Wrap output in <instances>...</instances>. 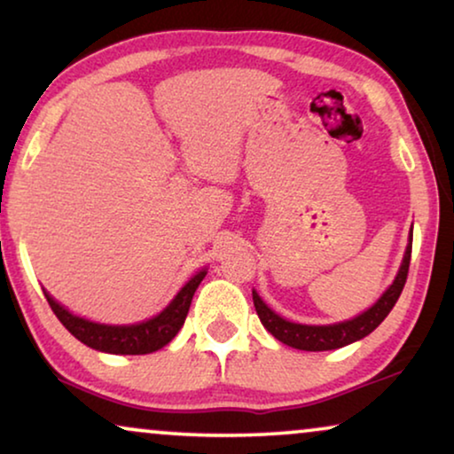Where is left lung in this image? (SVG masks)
Instances as JSON below:
<instances>
[{
	"instance_id": "1",
	"label": "left lung",
	"mask_w": 454,
	"mask_h": 454,
	"mask_svg": "<svg viewBox=\"0 0 454 454\" xmlns=\"http://www.w3.org/2000/svg\"><path fill=\"white\" fill-rule=\"evenodd\" d=\"M411 241L413 235H409L405 256H403L401 269L396 272L393 285L384 291L380 300H378L374 306L356 316V318L322 326L297 325V322H289L281 318L277 312H272V309L262 301V297H260L256 291H252L254 308H256L260 322H262L264 328L272 334V337L278 339L285 345L294 347V349L301 351H331L368 337V334L390 314V309L395 308L396 300H399L403 287H405L409 262H411Z\"/></svg>"
}]
</instances>
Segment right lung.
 I'll return each instance as SVG.
<instances>
[{"label": "right lung", "instance_id": "1", "mask_svg": "<svg viewBox=\"0 0 454 454\" xmlns=\"http://www.w3.org/2000/svg\"><path fill=\"white\" fill-rule=\"evenodd\" d=\"M207 277V269L196 272L188 283L179 289L173 301L163 312L151 320L138 322V325H98V322L80 318L59 306L51 295L43 289L53 314L58 316L61 325L76 337L80 343L89 345L90 349L115 353V356H145V353L159 351L179 333L184 326L185 316H188L192 297H194L198 285Z\"/></svg>", "mask_w": 454, "mask_h": 454}]
</instances>
